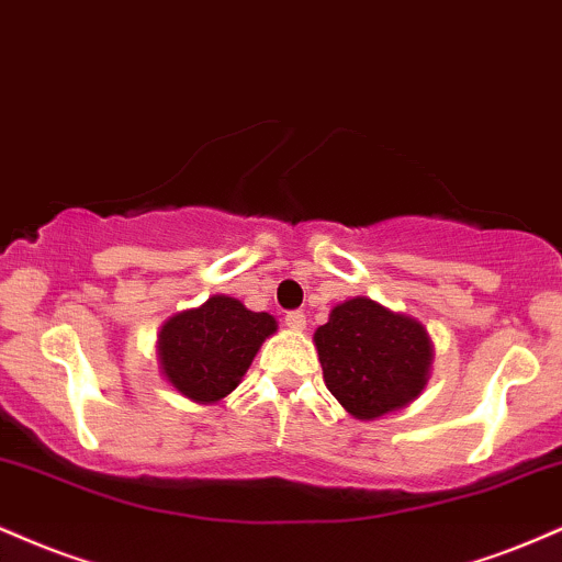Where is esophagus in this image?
I'll list each match as a JSON object with an SVG mask.
<instances>
[{
	"label": "esophagus",
	"instance_id": "esophagus-1",
	"mask_svg": "<svg viewBox=\"0 0 562 562\" xmlns=\"http://www.w3.org/2000/svg\"><path fill=\"white\" fill-rule=\"evenodd\" d=\"M283 323H286L289 328H292V331H302V328H305V315L300 313V310H292V313H286V318H283Z\"/></svg>",
	"mask_w": 562,
	"mask_h": 562
}]
</instances>
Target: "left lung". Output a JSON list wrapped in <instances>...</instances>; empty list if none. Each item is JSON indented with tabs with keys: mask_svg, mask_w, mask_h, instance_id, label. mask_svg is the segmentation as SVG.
Returning a JSON list of instances; mask_svg holds the SVG:
<instances>
[{
	"mask_svg": "<svg viewBox=\"0 0 562 562\" xmlns=\"http://www.w3.org/2000/svg\"><path fill=\"white\" fill-rule=\"evenodd\" d=\"M313 341L328 392L358 420L407 407L431 373L434 345L424 323L368 296L336 305Z\"/></svg>",
	"mask_w": 562,
	"mask_h": 562,
	"instance_id": "8db88e82",
	"label": "left lung"
}]
</instances>
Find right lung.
Masks as SVG:
<instances>
[{
    "mask_svg": "<svg viewBox=\"0 0 562 562\" xmlns=\"http://www.w3.org/2000/svg\"><path fill=\"white\" fill-rule=\"evenodd\" d=\"M279 323L268 313H252L226 294L210 296L162 323L157 360L170 386L183 397L213 405L239 386L257 349Z\"/></svg>",
    "mask_w": 562,
    "mask_h": 562,
    "instance_id": "obj_1",
    "label": "right lung"
}]
</instances>
